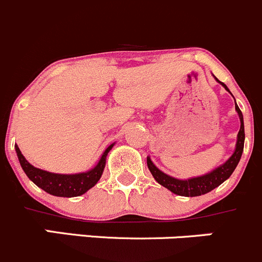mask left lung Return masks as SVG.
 Listing matches in <instances>:
<instances>
[{
    "instance_id": "left-lung-1",
    "label": "left lung",
    "mask_w": 262,
    "mask_h": 262,
    "mask_svg": "<svg viewBox=\"0 0 262 262\" xmlns=\"http://www.w3.org/2000/svg\"><path fill=\"white\" fill-rule=\"evenodd\" d=\"M215 78V81L218 83H221L227 91L231 94L228 87L218 80L215 76H213ZM232 95V94H231ZM234 106H236V112L238 114L239 121H241V126H239V132L237 134V142H236V148H234V152L232 153L231 157L226 161L224 163H222L221 166H218L216 168H214L210 172L205 173L202 176H195V178L181 179L172 178V176L167 175V173L162 172L158 167H156L155 163L152 162L150 157H147V166L149 168L150 173L155 178V180L160 185H162L163 187L170 190L171 192L176 195H180V196H200V195H204L207 192L212 191L213 189L218 187L219 185L223 184L224 181L228 180L229 176L233 173V171L236 170L237 165H238L239 160H241L242 152H244V144H245V125H244V115H242L241 110H239L238 105L236 104V100H234Z\"/></svg>"
}]
</instances>
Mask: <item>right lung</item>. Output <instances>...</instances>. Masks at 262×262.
Returning a JSON list of instances; mask_svg holds the SVG:
<instances>
[{
    "mask_svg": "<svg viewBox=\"0 0 262 262\" xmlns=\"http://www.w3.org/2000/svg\"><path fill=\"white\" fill-rule=\"evenodd\" d=\"M115 143L110 144L104 153L100 157L99 162L96 163L94 168L84 172L80 173H53L48 171L40 170L38 167H34L31 163L28 162L25 157L21 153L20 148L15 146L16 149V155L20 162L21 167H23L24 172L26 173L29 179L34 182L38 187L43 189L50 195L54 196H62V198H73L80 196L89 191L91 187H94L97 184V181L101 178L102 172H104L105 163H106L107 153L110 152Z\"/></svg>",
    "mask_w": 262,
    "mask_h": 262,
    "instance_id": "obj_1",
    "label": "right lung"
}]
</instances>
